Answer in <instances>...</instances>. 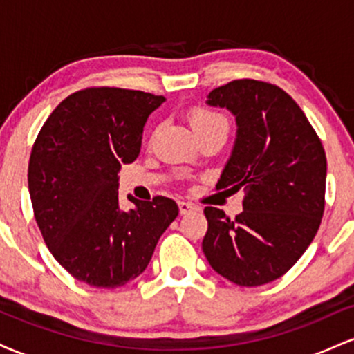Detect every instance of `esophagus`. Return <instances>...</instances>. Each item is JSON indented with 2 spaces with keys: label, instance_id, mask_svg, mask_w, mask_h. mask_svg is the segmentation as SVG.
<instances>
[{
  "label": "esophagus",
  "instance_id": "1",
  "mask_svg": "<svg viewBox=\"0 0 354 354\" xmlns=\"http://www.w3.org/2000/svg\"><path fill=\"white\" fill-rule=\"evenodd\" d=\"M178 208H180L181 214H188L189 211L196 209V206L191 205V203H188V201H178Z\"/></svg>",
  "mask_w": 354,
  "mask_h": 354
}]
</instances>
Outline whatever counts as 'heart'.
Masks as SVG:
<instances>
[{"label":"heart","instance_id":"b5f03b06","mask_svg":"<svg viewBox=\"0 0 354 354\" xmlns=\"http://www.w3.org/2000/svg\"><path fill=\"white\" fill-rule=\"evenodd\" d=\"M188 118L196 135H203V133L213 131V129H228V120L216 109L194 106L189 109Z\"/></svg>","mask_w":354,"mask_h":354}]
</instances>
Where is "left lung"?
<instances>
[{"label": "left lung", "instance_id": "left-lung-1", "mask_svg": "<svg viewBox=\"0 0 354 354\" xmlns=\"http://www.w3.org/2000/svg\"><path fill=\"white\" fill-rule=\"evenodd\" d=\"M236 116L233 153L216 189H245L236 218L206 206L203 253L223 278L261 286L290 270L321 225L326 154L298 103L276 84L234 80L208 95Z\"/></svg>", "mask_w": 354, "mask_h": 354}]
</instances>
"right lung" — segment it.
<instances>
[{"mask_svg":"<svg viewBox=\"0 0 354 354\" xmlns=\"http://www.w3.org/2000/svg\"><path fill=\"white\" fill-rule=\"evenodd\" d=\"M163 96L86 88L64 98L31 149L28 186L48 250L73 278L118 288L140 276L178 216L166 196L120 209L118 173L141 149L146 120Z\"/></svg>","mask_w":354,"mask_h":354,"instance_id":"add662e5","label":"right lung"}]
</instances>
